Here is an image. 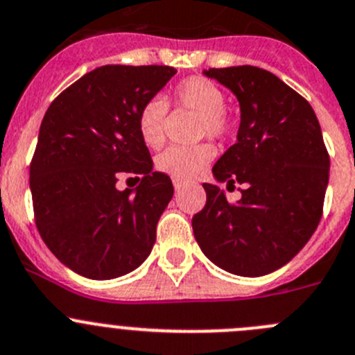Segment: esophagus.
<instances>
[{"label": "esophagus", "instance_id": "obj_1", "mask_svg": "<svg viewBox=\"0 0 355 355\" xmlns=\"http://www.w3.org/2000/svg\"><path fill=\"white\" fill-rule=\"evenodd\" d=\"M173 187H175V191H180V189H182V182L173 180Z\"/></svg>", "mask_w": 355, "mask_h": 355}]
</instances>
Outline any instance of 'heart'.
Listing matches in <instances>:
<instances>
[{
    "label": "heart",
    "instance_id": "obj_1",
    "mask_svg": "<svg viewBox=\"0 0 355 355\" xmlns=\"http://www.w3.org/2000/svg\"><path fill=\"white\" fill-rule=\"evenodd\" d=\"M175 107L187 108L198 114V138L223 140L231 129V119L224 110L223 89L210 78L193 75L175 85L171 92ZM168 105L164 99L152 98L141 105L138 112V132L147 147L159 148L166 138ZM214 157V148L207 144L194 147H170L155 159L161 173L173 180L189 182L201 173Z\"/></svg>",
    "mask_w": 355,
    "mask_h": 355
}]
</instances>
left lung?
Listing matches in <instances>:
<instances>
[{
	"label": "left lung",
	"instance_id": "1",
	"mask_svg": "<svg viewBox=\"0 0 355 355\" xmlns=\"http://www.w3.org/2000/svg\"><path fill=\"white\" fill-rule=\"evenodd\" d=\"M205 75L234 92L241 121L236 144L215 162L214 177L241 200L203 184L207 205L193 217L194 238L218 268L261 277L304 247L322 217L329 154L310 103L257 66L210 68Z\"/></svg>",
	"mask_w": 355,
	"mask_h": 355
}]
</instances>
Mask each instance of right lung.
Wrapping results in <instances>:
<instances>
[{
	"mask_svg": "<svg viewBox=\"0 0 355 355\" xmlns=\"http://www.w3.org/2000/svg\"><path fill=\"white\" fill-rule=\"evenodd\" d=\"M175 73L171 66H101L45 112L29 166L35 223L51 252L82 277H122L154 247L173 185L152 170L137 121ZM124 174L141 180L135 193L114 187Z\"/></svg>",
	"mask_w": 355,
	"mask_h": 355,
	"instance_id": "add662e5",
	"label": "right lung"
}]
</instances>
